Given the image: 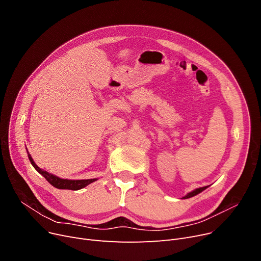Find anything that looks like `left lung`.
<instances>
[{
    "mask_svg": "<svg viewBox=\"0 0 261 261\" xmlns=\"http://www.w3.org/2000/svg\"><path fill=\"white\" fill-rule=\"evenodd\" d=\"M207 187H208V186H204V187H200V188H197V189H195V190H193V191H190V193H188L185 197H183V199H188V198L194 197V196L200 194L201 191H203L204 189H206Z\"/></svg>",
    "mask_w": 261,
    "mask_h": 261,
    "instance_id": "1",
    "label": "left lung"
}]
</instances>
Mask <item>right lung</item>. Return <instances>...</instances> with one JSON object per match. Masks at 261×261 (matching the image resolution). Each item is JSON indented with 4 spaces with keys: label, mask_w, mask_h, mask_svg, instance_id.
Masks as SVG:
<instances>
[{
    "label": "right lung",
    "mask_w": 261,
    "mask_h": 261,
    "mask_svg": "<svg viewBox=\"0 0 261 261\" xmlns=\"http://www.w3.org/2000/svg\"><path fill=\"white\" fill-rule=\"evenodd\" d=\"M27 154H29V159H30V161H31V163H32V165L34 166V168H35L40 174H42L49 184H51L54 187H56V188H58V189L78 190V189L84 188V187H86L87 185H89V184H91V183H93V182H95L96 180H97V179H88V180H67V179H61V177L54 175V174H51V173H48L47 171H45V170H43V169H41L40 167H38V166L36 165V163L34 162L33 158L31 156V154H30L29 151H27Z\"/></svg>",
    "instance_id": "add662e5"
}]
</instances>
